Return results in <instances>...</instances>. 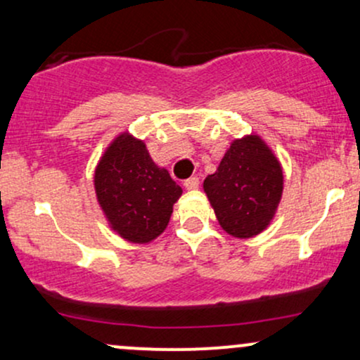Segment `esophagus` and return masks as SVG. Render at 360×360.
Returning a JSON list of instances; mask_svg holds the SVG:
<instances>
[{"label": "esophagus", "mask_w": 360, "mask_h": 360, "mask_svg": "<svg viewBox=\"0 0 360 360\" xmlns=\"http://www.w3.org/2000/svg\"><path fill=\"white\" fill-rule=\"evenodd\" d=\"M198 186H200V179L198 177H189V179L184 181V188L188 191H194V189H198Z\"/></svg>", "instance_id": "34e87169"}]
</instances>
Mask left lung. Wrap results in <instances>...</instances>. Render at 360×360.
Masks as SVG:
<instances>
[{
  "label": "left lung",
  "mask_w": 360,
  "mask_h": 360,
  "mask_svg": "<svg viewBox=\"0 0 360 360\" xmlns=\"http://www.w3.org/2000/svg\"><path fill=\"white\" fill-rule=\"evenodd\" d=\"M203 189L217 220L235 238L262 233L278 213L283 198V166L257 134L235 139Z\"/></svg>",
  "instance_id": "obj_1"
}]
</instances>
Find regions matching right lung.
<instances>
[{
	"label": "right lung",
	"instance_id": "1",
	"mask_svg": "<svg viewBox=\"0 0 360 360\" xmlns=\"http://www.w3.org/2000/svg\"><path fill=\"white\" fill-rule=\"evenodd\" d=\"M94 191L110 229L130 243H150L167 229L183 194L167 169L157 166L143 140L122 131L94 169Z\"/></svg>",
	"mask_w": 360,
	"mask_h": 360
}]
</instances>
